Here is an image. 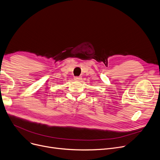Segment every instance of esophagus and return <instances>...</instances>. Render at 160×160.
<instances>
[{
    "instance_id": "34e87169",
    "label": "esophagus",
    "mask_w": 160,
    "mask_h": 160,
    "mask_svg": "<svg viewBox=\"0 0 160 160\" xmlns=\"http://www.w3.org/2000/svg\"><path fill=\"white\" fill-rule=\"evenodd\" d=\"M82 79V78L81 77H78V76H77V77H75L74 78V80H81Z\"/></svg>"
}]
</instances>
